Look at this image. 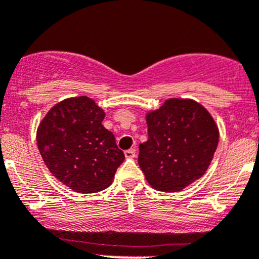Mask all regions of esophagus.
<instances>
[{
  "mask_svg": "<svg viewBox=\"0 0 259 259\" xmlns=\"http://www.w3.org/2000/svg\"><path fill=\"white\" fill-rule=\"evenodd\" d=\"M125 157L126 158H134L135 157V149H127L124 152Z\"/></svg>",
  "mask_w": 259,
  "mask_h": 259,
  "instance_id": "34e87169",
  "label": "esophagus"
}]
</instances>
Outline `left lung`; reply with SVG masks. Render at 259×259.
I'll use <instances>...</instances> for the list:
<instances>
[{
    "instance_id": "left-lung-1",
    "label": "left lung",
    "mask_w": 259,
    "mask_h": 259,
    "mask_svg": "<svg viewBox=\"0 0 259 259\" xmlns=\"http://www.w3.org/2000/svg\"><path fill=\"white\" fill-rule=\"evenodd\" d=\"M148 140L138 164L157 191L176 192L199 180L211 163L219 130L206 109L192 100L170 99L147 115Z\"/></svg>"
}]
</instances>
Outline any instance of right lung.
<instances>
[{
	"mask_svg": "<svg viewBox=\"0 0 259 259\" xmlns=\"http://www.w3.org/2000/svg\"><path fill=\"white\" fill-rule=\"evenodd\" d=\"M94 100L67 99L55 105L37 129V148L55 178L76 192L94 193L111 185L125 155Z\"/></svg>",
	"mask_w": 259,
	"mask_h": 259,
	"instance_id": "1",
	"label": "right lung"
}]
</instances>
